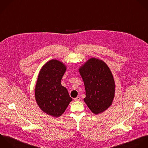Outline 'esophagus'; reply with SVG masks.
Listing matches in <instances>:
<instances>
[{
    "label": "esophagus",
    "instance_id": "34e87169",
    "mask_svg": "<svg viewBox=\"0 0 148 148\" xmlns=\"http://www.w3.org/2000/svg\"><path fill=\"white\" fill-rule=\"evenodd\" d=\"M74 100V101H79L81 100V98H80V97L78 96L76 98H75Z\"/></svg>",
    "mask_w": 148,
    "mask_h": 148
}]
</instances>
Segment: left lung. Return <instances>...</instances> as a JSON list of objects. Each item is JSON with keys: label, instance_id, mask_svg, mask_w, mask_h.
<instances>
[{"label": "left lung", "instance_id": "obj_1", "mask_svg": "<svg viewBox=\"0 0 148 148\" xmlns=\"http://www.w3.org/2000/svg\"><path fill=\"white\" fill-rule=\"evenodd\" d=\"M86 91L84 101L90 111L99 114L112 104L115 82L109 67L103 61L91 58L79 69Z\"/></svg>", "mask_w": 148, "mask_h": 148}]
</instances>
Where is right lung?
<instances>
[{"label": "right lung", "instance_id": "right-lung-1", "mask_svg": "<svg viewBox=\"0 0 148 148\" xmlns=\"http://www.w3.org/2000/svg\"><path fill=\"white\" fill-rule=\"evenodd\" d=\"M66 68L60 62L52 59L41 69L35 88L37 103L43 112L59 117L65 111L72 98L67 89L61 85Z\"/></svg>", "mask_w": 148, "mask_h": 148}]
</instances>
